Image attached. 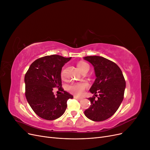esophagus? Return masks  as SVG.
<instances>
[{
    "instance_id": "obj_1",
    "label": "esophagus",
    "mask_w": 150,
    "mask_h": 150,
    "mask_svg": "<svg viewBox=\"0 0 150 150\" xmlns=\"http://www.w3.org/2000/svg\"><path fill=\"white\" fill-rule=\"evenodd\" d=\"M74 99H78V100H81V99H83L82 98H79V97H78V96H74Z\"/></svg>"
}]
</instances>
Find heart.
<instances>
[{
	"instance_id": "heart-1",
	"label": "heart",
	"mask_w": 150,
	"mask_h": 150,
	"mask_svg": "<svg viewBox=\"0 0 150 150\" xmlns=\"http://www.w3.org/2000/svg\"><path fill=\"white\" fill-rule=\"evenodd\" d=\"M78 67L79 69L81 72L86 68L89 67V65L86 62H81L78 64ZM64 72L63 71L61 72V76H63ZM88 87V84L86 82H81V83H72L67 86V90L70 93L76 94V95H81L83 94L84 90Z\"/></svg>"
}]
</instances>
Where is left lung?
Here are the masks:
<instances>
[{
    "instance_id": "obj_1",
    "label": "left lung",
    "mask_w": 150,
    "mask_h": 150,
    "mask_svg": "<svg viewBox=\"0 0 150 150\" xmlns=\"http://www.w3.org/2000/svg\"><path fill=\"white\" fill-rule=\"evenodd\" d=\"M84 59L91 64L96 78L90 92L99 93L98 99L89 98L91 106L84 111L85 116L94 121H103L115 114L124 98L126 82L119 66L101 56H86Z\"/></svg>"
}]
</instances>
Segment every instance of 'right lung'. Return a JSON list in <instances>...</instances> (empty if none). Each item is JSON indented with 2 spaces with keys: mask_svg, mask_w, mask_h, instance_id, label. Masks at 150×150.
I'll use <instances>...</instances> for the list:
<instances>
[{
  "mask_svg": "<svg viewBox=\"0 0 150 150\" xmlns=\"http://www.w3.org/2000/svg\"><path fill=\"white\" fill-rule=\"evenodd\" d=\"M71 57L59 55L47 56L32 63L24 78L25 97L36 115L46 120H54L64 114L71 94L62 88L61 70ZM57 87L63 93L55 96L52 92Z\"/></svg>",
  "mask_w": 150,
  "mask_h": 150,
  "instance_id": "add662e5",
  "label": "right lung"
}]
</instances>
